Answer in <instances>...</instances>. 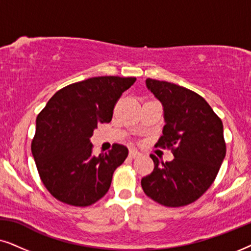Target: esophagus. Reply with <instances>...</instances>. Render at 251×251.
<instances>
[{
	"label": "esophagus",
	"mask_w": 251,
	"mask_h": 251,
	"mask_svg": "<svg viewBox=\"0 0 251 251\" xmlns=\"http://www.w3.org/2000/svg\"><path fill=\"white\" fill-rule=\"evenodd\" d=\"M140 156H141V153L136 151V150H131V151H129V157H131V158H138Z\"/></svg>",
	"instance_id": "1"
}]
</instances>
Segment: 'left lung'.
I'll return each mask as SVG.
<instances>
[{
    "instance_id": "left-lung-1",
    "label": "left lung",
    "mask_w": 251,
    "mask_h": 251,
    "mask_svg": "<svg viewBox=\"0 0 251 251\" xmlns=\"http://www.w3.org/2000/svg\"><path fill=\"white\" fill-rule=\"evenodd\" d=\"M146 85L164 109L165 125L156 146L171 149L175 158L159 162L151 153L155 168L142 178V189L162 205H188L209 189L225 158L222 119L185 87L150 78Z\"/></svg>"
}]
</instances>
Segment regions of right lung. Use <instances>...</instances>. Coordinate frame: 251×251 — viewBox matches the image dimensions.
I'll use <instances>...</instances> for the list:
<instances>
[{"instance_id": "add662e5", "label": "right lung", "mask_w": 251, "mask_h": 251, "mask_svg": "<svg viewBox=\"0 0 251 251\" xmlns=\"http://www.w3.org/2000/svg\"><path fill=\"white\" fill-rule=\"evenodd\" d=\"M135 80L106 75L71 83L38 115L32 153L43 185L58 201L88 206L108 193L128 149L116 143L94 156L89 139L99 123L111 122L117 101Z\"/></svg>"}]
</instances>
